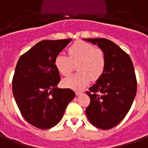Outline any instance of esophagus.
I'll return each mask as SVG.
<instances>
[{"mask_svg": "<svg viewBox=\"0 0 148 148\" xmlns=\"http://www.w3.org/2000/svg\"><path fill=\"white\" fill-rule=\"evenodd\" d=\"M75 95H76L77 96H79V95H82V92L81 91H75Z\"/></svg>", "mask_w": 148, "mask_h": 148, "instance_id": "1", "label": "esophagus"}]
</instances>
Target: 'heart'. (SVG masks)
Here are the masks:
<instances>
[{
	"mask_svg": "<svg viewBox=\"0 0 148 148\" xmlns=\"http://www.w3.org/2000/svg\"><path fill=\"white\" fill-rule=\"evenodd\" d=\"M79 73L64 79V87L82 90L89 84L90 79L96 80L104 73L106 59L104 52L90 43L78 41L69 48V57L59 53L54 59V65L60 74L68 75L73 70V63H77Z\"/></svg>",
	"mask_w": 148,
	"mask_h": 148,
	"instance_id": "b5f03b06",
	"label": "heart"
}]
</instances>
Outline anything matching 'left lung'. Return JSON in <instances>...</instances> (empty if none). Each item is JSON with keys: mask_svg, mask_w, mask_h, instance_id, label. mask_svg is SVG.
Listing matches in <instances>:
<instances>
[{"mask_svg": "<svg viewBox=\"0 0 148 148\" xmlns=\"http://www.w3.org/2000/svg\"><path fill=\"white\" fill-rule=\"evenodd\" d=\"M104 52V73L87 95L90 102L86 109L90 122L101 129H110L128 114L133 102L137 83L131 58L123 49L106 38H86Z\"/></svg>", "mask_w": 148, "mask_h": 148, "instance_id": "1", "label": "left lung"}]
</instances>
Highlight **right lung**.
<instances>
[{
    "label": "right lung",
    "mask_w": 148,
    "mask_h": 148,
    "mask_svg": "<svg viewBox=\"0 0 148 148\" xmlns=\"http://www.w3.org/2000/svg\"><path fill=\"white\" fill-rule=\"evenodd\" d=\"M71 40L41 41L17 62L12 79L14 98L24 119L38 129L56 125L75 96L69 88H58L61 77L54 65L56 56Z\"/></svg>",
    "instance_id": "obj_1"
}]
</instances>
